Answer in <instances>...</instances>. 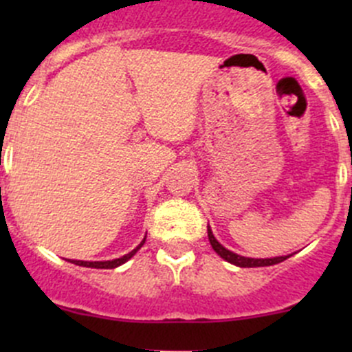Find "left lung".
<instances>
[{"mask_svg": "<svg viewBox=\"0 0 352 352\" xmlns=\"http://www.w3.org/2000/svg\"><path fill=\"white\" fill-rule=\"evenodd\" d=\"M208 239H209V243H211V247L214 248V252L219 255V257L225 258V261L230 262V264L239 265V267H265V265L279 264V262L286 261V258L289 257V255H285V257H274V258L242 257V255L233 254L232 250H228V248L223 247V245L214 239V235H212V232H211V228H209V226H208Z\"/></svg>", "mask_w": 352, "mask_h": 352, "instance_id": "obj_1", "label": "left lung"}]
</instances>
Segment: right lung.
<instances>
[{
  "mask_svg": "<svg viewBox=\"0 0 352 352\" xmlns=\"http://www.w3.org/2000/svg\"><path fill=\"white\" fill-rule=\"evenodd\" d=\"M144 240H146V239H144ZM144 240H143V242H141L140 245H138V247L134 248L133 252H129V254H126V255H124V257H120V258H113V261H102V262H88V261H69V262H73V264H76V265H83V267H94V269H113V267H119V265H122L124 262H127V261H129V258L133 257V255L136 254V252L140 250L141 247H143Z\"/></svg>",
  "mask_w": 352,
  "mask_h": 352,
  "instance_id": "right-lung-1",
  "label": "right lung"
}]
</instances>
